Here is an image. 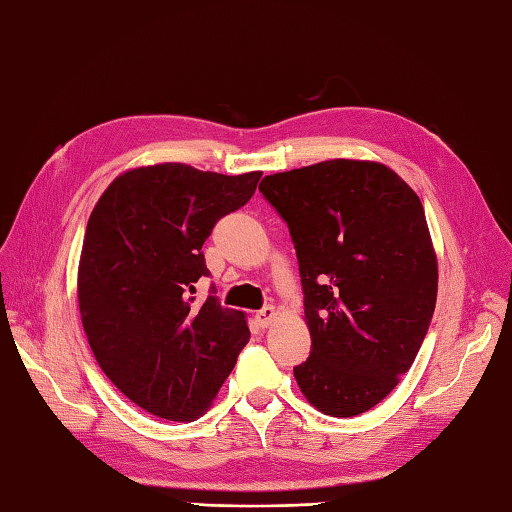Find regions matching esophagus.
Here are the masks:
<instances>
[{
    "mask_svg": "<svg viewBox=\"0 0 512 512\" xmlns=\"http://www.w3.org/2000/svg\"><path fill=\"white\" fill-rule=\"evenodd\" d=\"M276 316H278L276 307H274V305H265L263 309H258V311H256V322H258L260 327H269L271 322L276 320Z\"/></svg>",
    "mask_w": 512,
    "mask_h": 512,
    "instance_id": "34e87169",
    "label": "esophagus"
}]
</instances>
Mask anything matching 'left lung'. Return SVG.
<instances>
[{
  "instance_id": "1",
  "label": "left lung",
  "mask_w": 512,
  "mask_h": 512,
  "mask_svg": "<svg viewBox=\"0 0 512 512\" xmlns=\"http://www.w3.org/2000/svg\"><path fill=\"white\" fill-rule=\"evenodd\" d=\"M258 190L298 256L311 333L300 391L325 415L369 411L411 369L435 311L420 198L387 165L347 159L265 176Z\"/></svg>"
}]
</instances>
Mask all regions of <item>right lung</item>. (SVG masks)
Segmentation results:
<instances>
[{"label":"right lung","mask_w":512,"mask_h":512,"mask_svg":"<svg viewBox=\"0 0 512 512\" xmlns=\"http://www.w3.org/2000/svg\"><path fill=\"white\" fill-rule=\"evenodd\" d=\"M263 172L225 176L185 163L114 179L83 236L79 311L99 367L125 398L172 422H190L216 398L249 342L241 311L214 296L203 243L254 196Z\"/></svg>","instance_id":"1"}]
</instances>
